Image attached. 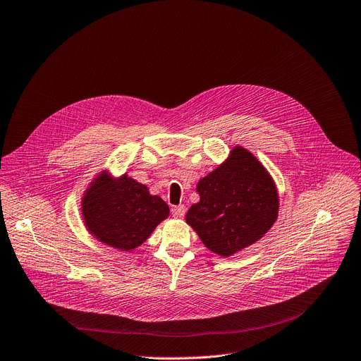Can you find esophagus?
Instances as JSON below:
<instances>
[{"label": "esophagus", "mask_w": 361, "mask_h": 361, "mask_svg": "<svg viewBox=\"0 0 361 361\" xmlns=\"http://www.w3.org/2000/svg\"><path fill=\"white\" fill-rule=\"evenodd\" d=\"M171 214H172V216H175V218H183V216H185V214H186V208H185V205H176V207H172Z\"/></svg>", "instance_id": "34e87169"}]
</instances>
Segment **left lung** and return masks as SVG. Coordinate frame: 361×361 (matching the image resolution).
<instances>
[{
    "mask_svg": "<svg viewBox=\"0 0 361 361\" xmlns=\"http://www.w3.org/2000/svg\"><path fill=\"white\" fill-rule=\"evenodd\" d=\"M200 202L186 214V223L219 256H231L262 238L279 208L277 192L260 161L235 147L228 161L197 186Z\"/></svg>",
    "mask_w": 361,
    "mask_h": 361,
    "instance_id": "obj_1",
    "label": "left lung"
}]
</instances>
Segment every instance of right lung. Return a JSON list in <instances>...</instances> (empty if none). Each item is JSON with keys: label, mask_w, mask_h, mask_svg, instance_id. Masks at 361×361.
<instances>
[{"label": "right lung", "mask_w": 361, "mask_h": 361, "mask_svg": "<svg viewBox=\"0 0 361 361\" xmlns=\"http://www.w3.org/2000/svg\"><path fill=\"white\" fill-rule=\"evenodd\" d=\"M85 224L102 243L128 252L149 238L169 215V207L149 189L127 178L116 182L101 178L82 201Z\"/></svg>", "instance_id": "add662e5"}]
</instances>
